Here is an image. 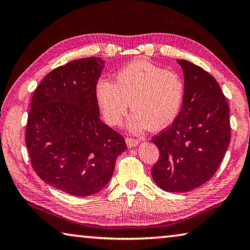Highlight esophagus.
<instances>
[{"instance_id": "34e87169", "label": "esophagus", "mask_w": 250, "mask_h": 250, "mask_svg": "<svg viewBox=\"0 0 250 250\" xmlns=\"http://www.w3.org/2000/svg\"><path fill=\"white\" fill-rule=\"evenodd\" d=\"M125 142H126V146H128L129 148H133V146H136L138 144H139V140L134 139V138H126Z\"/></svg>"}]
</instances>
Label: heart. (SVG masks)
<instances>
[{"label": "heart", "mask_w": 250, "mask_h": 250, "mask_svg": "<svg viewBox=\"0 0 250 250\" xmlns=\"http://www.w3.org/2000/svg\"><path fill=\"white\" fill-rule=\"evenodd\" d=\"M184 91V82L175 71L137 60L118 71L116 84L99 81L97 98L105 121L111 125L121 124L131 102L133 113L129 129L140 132L148 126L161 130L171 125L180 111Z\"/></svg>", "instance_id": "obj_1"}]
</instances>
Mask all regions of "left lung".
I'll list each match as a JSON object with an SVG mask.
<instances>
[{
  "label": "left lung",
  "mask_w": 250,
  "mask_h": 250,
  "mask_svg": "<svg viewBox=\"0 0 250 250\" xmlns=\"http://www.w3.org/2000/svg\"><path fill=\"white\" fill-rule=\"evenodd\" d=\"M185 75L180 112L152 138L159 159L151 175L161 189L187 192L215 175L230 142L229 105L216 79L203 68L178 60Z\"/></svg>",
  "instance_id": "left-lung-1"
}]
</instances>
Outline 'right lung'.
I'll return each mask as SVG.
<instances>
[{"label": "right lung", "instance_id": "add662e5", "mask_svg": "<svg viewBox=\"0 0 250 250\" xmlns=\"http://www.w3.org/2000/svg\"><path fill=\"white\" fill-rule=\"evenodd\" d=\"M100 58L71 61L51 71L35 89L25 130L34 171L72 196H91L112 177L124 137L99 118Z\"/></svg>", "mask_w": 250, "mask_h": 250}]
</instances>
